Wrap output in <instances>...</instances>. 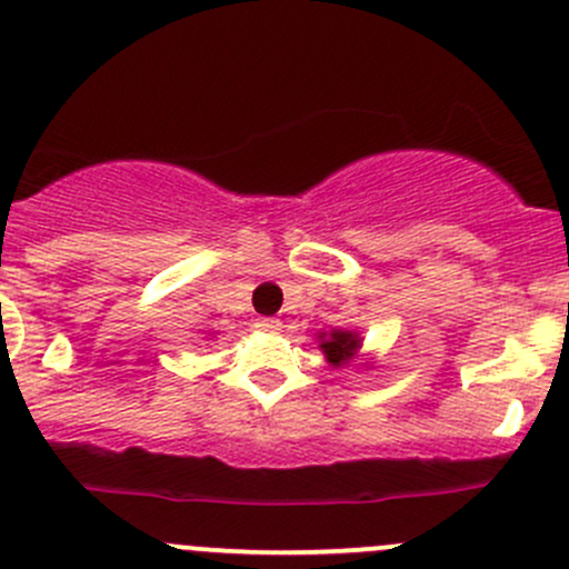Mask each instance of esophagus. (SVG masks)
Wrapping results in <instances>:
<instances>
[{
  "label": "esophagus",
  "instance_id": "1",
  "mask_svg": "<svg viewBox=\"0 0 569 569\" xmlns=\"http://www.w3.org/2000/svg\"><path fill=\"white\" fill-rule=\"evenodd\" d=\"M256 327H258V330H263V332H280V330H283V321L274 319V317H261L256 321Z\"/></svg>",
  "mask_w": 569,
  "mask_h": 569
}]
</instances>
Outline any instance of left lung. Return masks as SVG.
Listing matches in <instances>:
<instances>
[{
  "mask_svg": "<svg viewBox=\"0 0 569 569\" xmlns=\"http://www.w3.org/2000/svg\"><path fill=\"white\" fill-rule=\"evenodd\" d=\"M319 349L327 358L332 369H343L360 360V349H363V336L358 330H343V327H332V330L317 332Z\"/></svg>",
  "mask_w": 569,
  "mask_h": 569,
  "instance_id": "1",
  "label": "left lung"
}]
</instances>
